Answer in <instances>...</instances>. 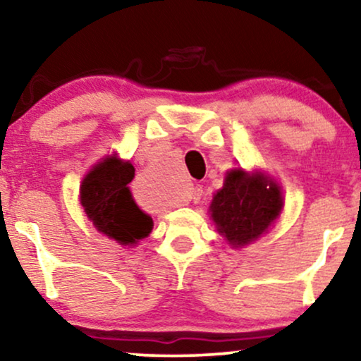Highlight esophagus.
Segmentation results:
<instances>
[{"mask_svg":"<svg viewBox=\"0 0 361 361\" xmlns=\"http://www.w3.org/2000/svg\"><path fill=\"white\" fill-rule=\"evenodd\" d=\"M202 193H203L202 186H200V185H195L193 188H191V191H190V198L193 200V202H198V200L202 198Z\"/></svg>","mask_w":361,"mask_h":361,"instance_id":"1","label":"esophagus"}]
</instances>
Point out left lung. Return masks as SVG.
<instances>
[{
  "mask_svg": "<svg viewBox=\"0 0 361 361\" xmlns=\"http://www.w3.org/2000/svg\"><path fill=\"white\" fill-rule=\"evenodd\" d=\"M280 186L267 176L231 170L225 186L213 196L212 212L218 231L231 246H245L271 226L281 212Z\"/></svg>",
  "mask_w": 361,
  "mask_h": 361,
  "instance_id": "1",
  "label": "left lung"
}]
</instances>
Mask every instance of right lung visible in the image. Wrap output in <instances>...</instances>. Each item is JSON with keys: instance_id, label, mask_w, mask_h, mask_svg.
I'll return each instance as SVG.
<instances>
[{"instance_id": "right-lung-1", "label": "right lung", "mask_w": 361, "mask_h": 361, "mask_svg": "<svg viewBox=\"0 0 361 361\" xmlns=\"http://www.w3.org/2000/svg\"><path fill=\"white\" fill-rule=\"evenodd\" d=\"M133 178L131 163L109 157L85 176L80 190L85 213L97 230L121 245H135L153 228L152 216L136 204L128 186Z\"/></svg>"}]
</instances>
